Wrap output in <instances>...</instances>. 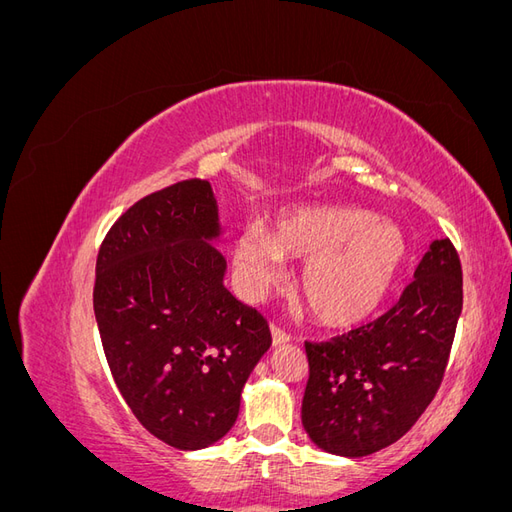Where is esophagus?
Listing matches in <instances>:
<instances>
[{
    "instance_id": "1",
    "label": "esophagus",
    "mask_w": 512,
    "mask_h": 512,
    "mask_svg": "<svg viewBox=\"0 0 512 512\" xmlns=\"http://www.w3.org/2000/svg\"><path fill=\"white\" fill-rule=\"evenodd\" d=\"M271 339H273V346H286L290 344V335L286 331H282L280 327H271Z\"/></svg>"
}]
</instances>
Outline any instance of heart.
<instances>
[{
	"label": "heart",
	"mask_w": 512,
	"mask_h": 512,
	"mask_svg": "<svg viewBox=\"0 0 512 512\" xmlns=\"http://www.w3.org/2000/svg\"><path fill=\"white\" fill-rule=\"evenodd\" d=\"M408 256L401 228L363 207L299 205L277 213L273 228L247 226L232 250L250 297L284 275V258L305 260L299 290L312 316L333 329L369 320L389 299Z\"/></svg>",
	"instance_id": "1"
}]
</instances>
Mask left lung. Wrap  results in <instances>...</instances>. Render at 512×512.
<instances>
[{
	"label": "left lung",
	"instance_id": "8db88e82",
	"mask_svg": "<svg viewBox=\"0 0 512 512\" xmlns=\"http://www.w3.org/2000/svg\"><path fill=\"white\" fill-rule=\"evenodd\" d=\"M461 286L453 243L433 241L393 309L331 342H305L309 380L301 421L318 448L365 457L410 431L444 378Z\"/></svg>",
	"mask_w": 512,
	"mask_h": 512
}]
</instances>
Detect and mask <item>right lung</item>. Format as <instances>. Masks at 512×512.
<instances>
[{
  "label": "right lung",
  "instance_id": "1",
  "mask_svg": "<svg viewBox=\"0 0 512 512\" xmlns=\"http://www.w3.org/2000/svg\"><path fill=\"white\" fill-rule=\"evenodd\" d=\"M220 235L211 183L179 181L123 213L96 262L94 312L117 389L179 451L226 436L271 346L267 320L224 286Z\"/></svg>",
  "mask_w": 512,
  "mask_h": 512
}]
</instances>
